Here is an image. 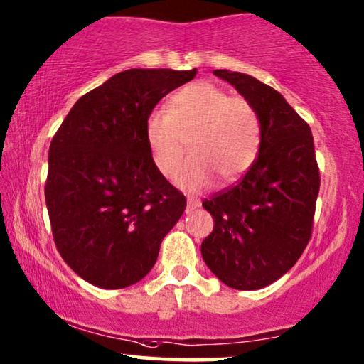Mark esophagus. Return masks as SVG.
Wrapping results in <instances>:
<instances>
[{"label":"esophagus","mask_w":364,"mask_h":364,"mask_svg":"<svg viewBox=\"0 0 364 364\" xmlns=\"http://www.w3.org/2000/svg\"><path fill=\"white\" fill-rule=\"evenodd\" d=\"M199 205H200V202L197 199H192V197H188L187 199V212H191L192 209H197Z\"/></svg>","instance_id":"34e87169"}]
</instances>
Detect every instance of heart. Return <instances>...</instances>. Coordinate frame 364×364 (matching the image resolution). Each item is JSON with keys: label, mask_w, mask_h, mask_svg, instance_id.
<instances>
[{"label": "heart", "mask_w": 364, "mask_h": 364, "mask_svg": "<svg viewBox=\"0 0 364 364\" xmlns=\"http://www.w3.org/2000/svg\"><path fill=\"white\" fill-rule=\"evenodd\" d=\"M192 155L173 173L177 187L199 192L210 187L215 173L232 182L251 167L259 154L257 113L242 97L210 82H193L173 93L167 110L149 113L145 141L154 165L168 176L186 150Z\"/></svg>", "instance_id": "b5f03b06"}]
</instances>
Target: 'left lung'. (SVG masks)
Masks as SVG:
<instances>
[{"label": "left lung", "instance_id": "8db88e82", "mask_svg": "<svg viewBox=\"0 0 364 364\" xmlns=\"http://www.w3.org/2000/svg\"><path fill=\"white\" fill-rule=\"evenodd\" d=\"M214 75L256 110L261 145L240 182L202 204L214 229L200 251L225 286L261 289L294 266L311 239L321 182L313 134L277 90L245 73Z\"/></svg>", "mask_w": 364, "mask_h": 364}]
</instances>
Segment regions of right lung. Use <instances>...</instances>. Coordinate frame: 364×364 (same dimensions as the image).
<instances>
[{
  "label": "right lung",
  "mask_w": 364,
  "mask_h": 364,
  "mask_svg": "<svg viewBox=\"0 0 364 364\" xmlns=\"http://www.w3.org/2000/svg\"><path fill=\"white\" fill-rule=\"evenodd\" d=\"M197 70L132 68L85 93L56 130L45 200L55 245L90 284L122 289L149 274L186 197L145 141L155 105Z\"/></svg>",
  "instance_id": "add662e5"
}]
</instances>
